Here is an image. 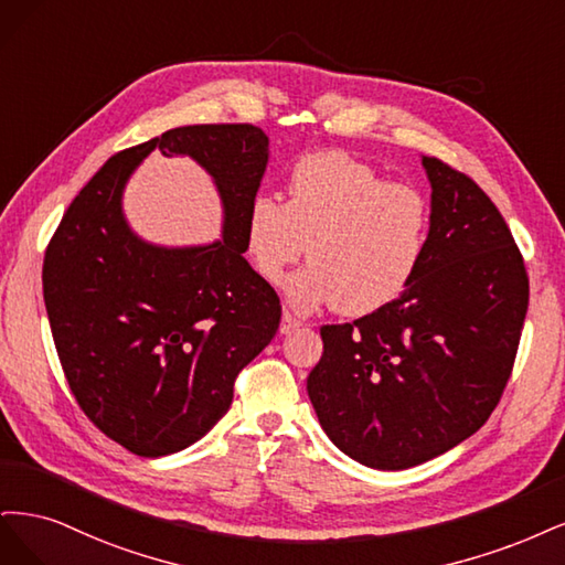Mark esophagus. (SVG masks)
I'll list each match as a JSON object with an SVG mask.
<instances>
[{"label": "esophagus", "mask_w": 565, "mask_h": 565, "mask_svg": "<svg viewBox=\"0 0 565 565\" xmlns=\"http://www.w3.org/2000/svg\"><path fill=\"white\" fill-rule=\"evenodd\" d=\"M298 326H302V323H300V319H296L294 315L284 312V317H281V326H279V331L286 335V333H290V331H296Z\"/></svg>", "instance_id": "34e87169"}]
</instances>
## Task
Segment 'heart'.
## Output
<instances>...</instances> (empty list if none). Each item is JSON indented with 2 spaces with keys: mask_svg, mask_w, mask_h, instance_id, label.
I'll list each match as a JSON object with an SVG mask.
<instances>
[{
  "mask_svg": "<svg viewBox=\"0 0 565 565\" xmlns=\"http://www.w3.org/2000/svg\"><path fill=\"white\" fill-rule=\"evenodd\" d=\"M286 190L288 202L256 194L244 215V253L260 279L277 284L307 248L312 263L286 281L300 312L335 305L344 317H366L404 296L431 239L423 190L390 183L344 152L300 157Z\"/></svg>",
  "mask_w": 565,
  "mask_h": 565,
  "instance_id": "obj_1",
  "label": "heart"
}]
</instances>
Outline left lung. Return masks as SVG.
Listing matches in <instances>:
<instances>
[{
    "label": "left lung",
    "instance_id": "left-lung-1",
    "mask_svg": "<svg viewBox=\"0 0 565 565\" xmlns=\"http://www.w3.org/2000/svg\"><path fill=\"white\" fill-rule=\"evenodd\" d=\"M431 239L380 312L321 326L307 394L329 439L373 469H408L481 429L512 375L527 275L502 213L469 175L423 157Z\"/></svg>",
    "mask_w": 565,
    "mask_h": 565
}]
</instances>
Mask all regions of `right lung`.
Returning <instances> with one entry per match:
<instances>
[{
    "instance_id": "1",
    "label": "right lung",
    "mask_w": 565,
    "mask_h": 565,
    "mask_svg": "<svg viewBox=\"0 0 565 565\" xmlns=\"http://www.w3.org/2000/svg\"><path fill=\"white\" fill-rule=\"evenodd\" d=\"M152 149L212 173L226 211L221 243L161 249L125 225L122 185ZM267 157L253 124L171 129L107 159L46 246L44 305L67 385L88 420L140 458L202 439L279 329V296L244 258V215Z\"/></svg>"
}]
</instances>
